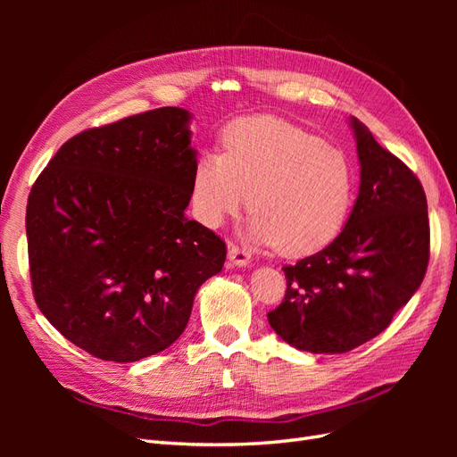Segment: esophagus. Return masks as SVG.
I'll list each match as a JSON object with an SVG mask.
<instances>
[{
	"label": "esophagus",
	"mask_w": 457,
	"mask_h": 457,
	"mask_svg": "<svg viewBox=\"0 0 457 457\" xmlns=\"http://www.w3.org/2000/svg\"><path fill=\"white\" fill-rule=\"evenodd\" d=\"M228 261H230L232 267H247V265H250V261H252V255L247 253L245 250H242V247L230 244L228 245Z\"/></svg>",
	"instance_id": "esophagus-1"
}]
</instances>
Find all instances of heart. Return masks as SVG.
<instances>
[{"label":"heart","mask_w":457,"mask_h":457,"mask_svg":"<svg viewBox=\"0 0 457 457\" xmlns=\"http://www.w3.org/2000/svg\"><path fill=\"white\" fill-rule=\"evenodd\" d=\"M220 145L192 171L190 205L202 225L219 228L250 202L247 238L287 257L312 255L339 237L356 185L341 148L270 116L237 120Z\"/></svg>","instance_id":"obj_1"}]
</instances>
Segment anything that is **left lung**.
<instances>
[{"label":"left lung","mask_w":457,"mask_h":457,"mask_svg":"<svg viewBox=\"0 0 457 457\" xmlns=\"http://www.w3.org/2000/svg\"><path fill=\"white\" fill-rule=\"evenodd\" d=\"M361 187L339 237L284 267L286 297L267 314L287 345L314 354L356 349L391 324L418 292L428 262L427 198L408 165L349 118Z\"/></svg>","instance_id":"left-lung-1"}]
</instances>
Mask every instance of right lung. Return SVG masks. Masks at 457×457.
Returning <instances> with one entry per match:
<instances>
[{"instance_id":"add662e5","label":"right lung","mask_w":457,"mask_h":457,"mask_svg":"<svg viewBox=\"0 0 457 457\" xmlns=\"http://www.w3.org/2000/svg\"><path fill=\"white\" fill-rule=\"evenodd\" d=\"M185 108L66 141L32 187L26 237L39 311L76 347L137 362L183 334L227 245L190 220L196 154Z\"/></svg>"}]
</instances>
